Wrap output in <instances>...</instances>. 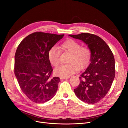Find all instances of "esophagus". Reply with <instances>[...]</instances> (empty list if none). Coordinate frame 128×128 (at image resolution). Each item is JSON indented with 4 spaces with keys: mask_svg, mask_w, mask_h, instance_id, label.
Here are the masks:
<instances>
[{
    "mask_svg": "<svg viewBox=\"0 0 128 128\" xmlns=\"http://www.w3.org/2000/svg\"><path fill=\"white\" fill-rule=\"evenodd\" d=\"M69 78V77H60V80H66V79H68Z\"/></svg>",
    "mask_w": 128,
    "mask_h": 128,
    "instance_id": "obj_1",
    "label": "esophagus"
}]
</instances>
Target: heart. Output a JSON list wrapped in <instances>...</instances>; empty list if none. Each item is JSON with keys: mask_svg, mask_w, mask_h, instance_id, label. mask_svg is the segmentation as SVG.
I'll use <instances>...</instances> for the list:
<instances>
[{"mask_svg": "<svg viewBox=\"0 0 128 128\" xmlns=\"http://www.w3.org/2000/svg\"><path fill=\"white\" fill-rule=\"evenodd\" d=\"M60 48L64 52L69 54L67 62L61 64L54 69L55 74L62 77H68L74 74L78 69L86 67L91 59V52L87 47L82 46L76 40H69L64 42L60 46ZM60 51L54 46L50 49L48 58L50 63L54 67L59 64Z\"/></svg>", "mask_w": 128, "mask_h": 128, "instance_id": "obj_1", "label": "heart"}]
</instances>
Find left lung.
I'll return each mask as SVG.
<instances>
[{
  "label": "left lung",
  "mask_w": 128,
  "mask_h": 128,
  "mask_svg": "<svg viewBox=\"0 0 128 128\" xmlns=\"http://www.w3.org/2000/svg\"><path fill=\"white\" fill-rule=\"evenodd\" d=\"M86 44L91 52L90 63L81 73L80 83L74 92L81 101L88 104L98 102L112 86L115 75V59L109 46L98 36L88 33L69 34Z\"/></svg>",
  "instance_id": "8db88e82"
}]
</instances>
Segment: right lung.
<instances>
[{
  "mask_svg": "<svg viewBox=\"0 0 128 128\" xmlns=\"http://www.w3.org/2000/svg\"><path fill=\"white\" fill-rule=\"evenodd\" d=\"M64 34L36 32L19 44L15 54L14 73L22 92L36 103H44L55 96L60 81L52 77L48 53Z\"/></svg>",
  "mask_w": 128,
  "mask_h": 128,
  "instance_id": "add662e5",
  "label": "right lung"
}]
</instances>
